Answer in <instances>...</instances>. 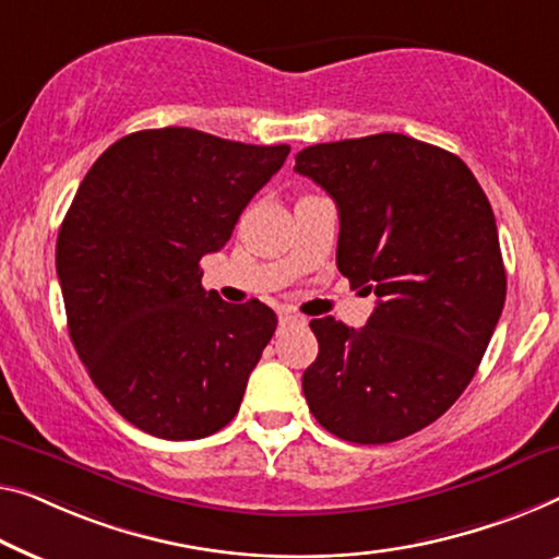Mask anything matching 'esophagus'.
I'll list each match as a JSON object with an SVG mask.
<instances>
[{
    "label": "esophagus",
    "mask_w": 559,
    "mask_h": 559,
    "mask_svg": "<svg viewBox=\"0 0 559 559\" xmlns=\"http://www.w3.org/2000/svg\"><path fill=\"white\" fill-rule=\"evenodd\" d=\"M298 323H304V316L290 313V311H281V313H278V326H281V329L298 326Z\"/></svg>",
    "instance_id": "1"
}]
</instances>
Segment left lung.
<instances>
[{"label": "left lung", "mask_w": 559, "mask_h": 559, "mask_svg": "<svg viewBox=\"0 0 559 559\" xmlns=\"http://www.w3.org/2000/svg\"><path fill=\"white\" fill-rule=\"evenodd\" d=\"M296 173L338 207V271L379 298L364 329L311 321L308 409L354 444L409 437L462 396L502 316L492 205L460 157L399 132L304 147Z\"/></svg>", "instance_id": "obj_1"}]
</instances>
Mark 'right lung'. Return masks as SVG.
I'll return each instance as SVG.
<instances>
[{
    "instance_id": "add662e5",
    "label": "right lung",
    "mask_w": 559,
    "mask_h": 559,
    "mask_svg": "<svg viewBox=\"0 0 559 559\" xmlns=\"http://www.w3.org/2000/svg\"><path fill=\"white\" fill-rule=\"evenodd\" d=\"M288 145H246L193 128L140 130L97 157L60 236L67 329L112 409L160 439L226 427L276 331L261 301L205 290L221 251Z\"/></svg>"
}]
</instances>
